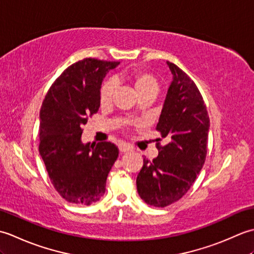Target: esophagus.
Here are the masks:
<instances>
[{"label": "esophagus", "mask_w": 254, "mask_h": 254, "mask_svg": "<svg viewBox=\"0 0 254 254\" xmlns=\"http://www.w3.org/2000/svg\"><path fill=\"white\" fill-rule=\"evenodd\" d=\"M119 148H120L121 152H127V150L133 149V147L131 146V145L126 143V142H121L120 144H119Z\"/></svg>", "instance_id": "34e87169"}]
</instances>
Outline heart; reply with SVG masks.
Instances as JSON below:
<instances>
[{
  "instance_id": "b5f03b06",
  "label": "heart",
  "mask_w": 254,
  "mask_h": 254,
  "mask_svg": "<svg viewBox=\"0 0 254 254\" xmlns=\"http://www.w3.org/2000/svg\"><path fill=\"white\" fill-rule=\"evenodd\" d=\"M134 86H135L138 93V91L157 86V83H156V79L153 76H150V75L139 73L136 74L135 77H134ZM113 89H115V82H113V80H108V82L102 86L100 91L101 102H108L111 99Z\"/></svg>"
}]
</instances>
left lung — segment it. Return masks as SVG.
<instances>
[{
	"mask_svg": "<svg viewBox=\"0 0 254 254\" xmlns=\"http://www.w3.org/2000/svg\"><path fill=\"white\" fill-rule=\"evenodd\" d=\"M172 80L156 128L167 138L153 161L144 158L136 178L138 195L156 207L180 199L191 188L207 153L209 118L196 85L167 61Z\"/></svg>",
	"mask_w": 254,
	"mask_h": 254,
	"instance_id": "obj_1",
	"label": "left lung"
}]
</instances>
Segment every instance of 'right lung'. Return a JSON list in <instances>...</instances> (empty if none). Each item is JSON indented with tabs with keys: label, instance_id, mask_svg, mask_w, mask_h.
<instances>
[{
	"label": "right lung",
	"instance_id": "add662e5",
	"mask_svg": "<svg viewBox=\"0 0 254 254\" xmlns=\"http://www.w3.org/2000/svg\"><path fill=\"white\" fill-rule=\"evenodd\" d=\"M120 62L84 59L52 84L40 110L39 153L56 190L66 201L90 205L106 192L119 156L115 143H83L82 127L100 107L102 80Z\"/></svg>",
	"mask_w": 254,
	"mask_h": 254
}]
</instances>
